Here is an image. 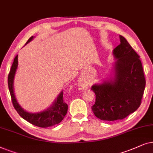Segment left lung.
Returning a JSON list of instances; mask_svg holds the SVG:
<instances>
[{"instance_id":"1","label":"left lung","mask_w":153,"mask_h":153,"mask_svg":"<svg viewBox=\"0 0 153 153\" xmlns=\"http://www.w3.org/2000/svg\"><path fill=\"white\" fill-rule=\"evenodd\" d=\"M113 51L117 59L114 76L102 83L94 85L95 104L91 109L102 120H121L140 106L146 86L143 66L139 56L123 36Z\"/></svg>"}]
</instances>
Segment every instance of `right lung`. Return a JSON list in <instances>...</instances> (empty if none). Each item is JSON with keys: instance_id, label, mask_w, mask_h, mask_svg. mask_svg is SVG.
<instances>
[{"instance_id": "add662e5", "label": "right lung", "mask_w": 153, "mask_h": 153, "mask_svg": "<svg viewBox=\"0 0 153 153\" xmlns=\"http://www.w3.org/2000/svg\"><path fill=\"white\" fill-rule=\"evenodd\" d=\"M33 39V36H31L25 44ZM17 67H18V55L15 57L10 74L8 75V87L11 95L13 106L19 114L23 119L30 123L31 124L40 128H48L59 123L63 120L68 110V105L64 102L63 100V91H61L57 99H55L53 104L46 110L39 113L27 112L19 105L14 95V79Z\"/></svg>"}]
</instances>
